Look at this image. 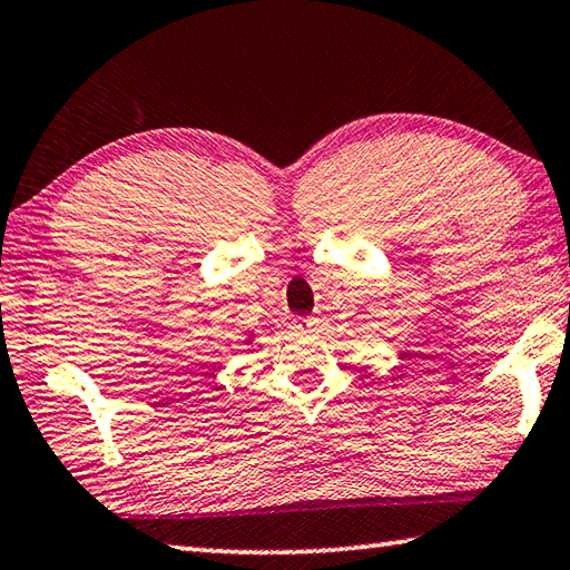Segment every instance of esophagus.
Listing matches in <instances>:
<instances>
[{"instance_id": "obj_1", "label": "esophagus", "mask_w": 570, "mask_h": 570, "mask_svg": "<svg viewBox=\"0 0 570 570\" xmlns=\"http://www.w3.org/2000/svg\"><path fill=\"white\" fill-rule=\"evenodd\" d=\"M295 327L301 333H313L317 327V317H295Z\"/></svg>"}]
</instances>
